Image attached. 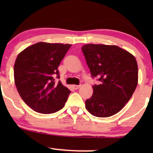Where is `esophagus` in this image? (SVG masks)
I'll list each match as a JSON object with an SVG mask.
<instances>
[{
  "label": "esophagus",
  "mask_w": 153,
  "mask_h": 153,
  "mask_svg": "<svg viewBox=\"0 0 153 153\" xmlns=\"http://www.w3.org/2000/svg\"><path fill=\"white\" fill-rule=\"evenodd\" d=\"M72 87H73L75 89H79L80 87H81V86H80V85H73V86H72Z\"/></svg>",
  "instance_id": "34e87169"
}]
</instances>
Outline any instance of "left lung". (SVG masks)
Here are the masks:
<instances>
[{
    "mask_svg": "<svg viewBox=\"0 0 153 153\" xmlns=\"http://www.w3.org/2000/svg\"><path fill=\"white\" fill-rule=\"evenodd\" d=\"M92 78L101 84L94 85L86 108L92 115L112 116L122 109L138 84V64L135 57L119 47L86 44L81 47Z\"/></svg>",
    "mask_w": 153,
    "mask_h": 153,
    "instance_id": "8db88e82",
    "label": "left lung"
}]
</instances>
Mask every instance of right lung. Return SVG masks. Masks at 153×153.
<instances>
[{
	"label": "right lung",
	"mask_w": 153,
	"mask_h": 153,
	"mask_svg": "<svg viewBox=\"0 0 153 153\" xmlns=\"http://www.w3.org/2000/svg\"><path fill=\"white\" fill-rule=\"evenodd\" d=\"M71 44L39 42L26 48L14 65V78L23 101L35 112L50 114L62 109L71 91L58 81V67Z\"/></svg>",
	"instance_id": "obj_1"
}]
</instances>
